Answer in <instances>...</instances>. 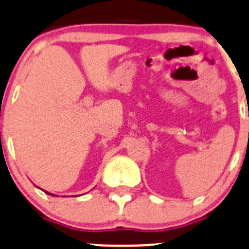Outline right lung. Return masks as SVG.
Returning <instances> with one entry per match:
<instances>
[{"label": "right lung", "mask_w": 249, "mask_h": 249, "mask_svg": "<svg viewBox=\"0 0 249 249\" xmlns=\"http://www.w3.org/2000/svg\"><path fill=\"white\" fill-rule=\"evenodd\" d=\"M46 192V191H45ZM46 194H48V192H46ZM48 195H51V196H55V195H52V194H48Z\"/></svg>", "instance_id": "add662e5"}]
</instances>
